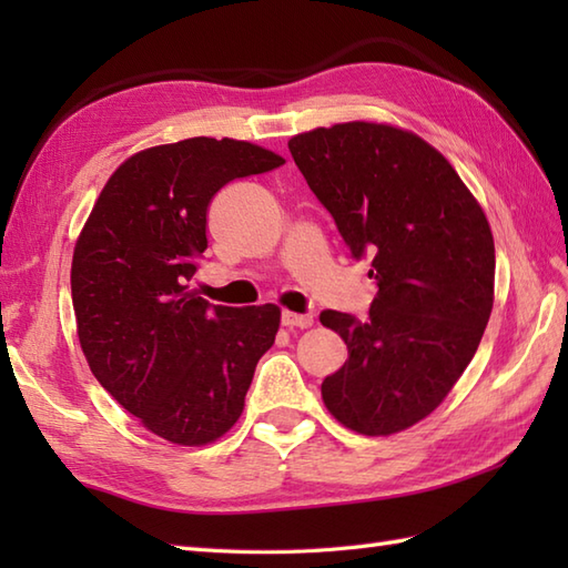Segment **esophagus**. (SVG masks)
Masks as SVG:
<instances>
[{"instance_id":"obj_1","label":"esophagus","mask_w":568,"mask_h":568,"mask_svg":"<svg viewBox=\"0 0 568 568\" xmlns=\"http://www.w3.org/2000/svg\"><path fill=\"white\" fill-rule=\"evenodd\" d=\"M281 322H283V327H287V329H293V327H300V329H305V327H310L312 324V315H297V312H283L281 315Z\"/></svg>"}]
</instances>
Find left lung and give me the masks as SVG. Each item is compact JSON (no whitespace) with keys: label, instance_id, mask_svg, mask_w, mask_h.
Returning <instances> with one entry per match:
<instances>
[{"label":"left lung","instance_id":"left-lung-1","mask_svg":"<svg viewBox=\"0 0 568 568\" xmlns=\"http://www.w3.org/2000/svg\"><path fill=\"white\" fill-rule=\"evenodd\" d=\"M287 149L376 281L368 320L320 315L348 348L322 381L324 405L368 437L413 427L462 378L486 332L496 281L486 214L449 161L403 129L334 124Z\"/></svg>","mask_w":568,"mask_h":568}]
</instances>
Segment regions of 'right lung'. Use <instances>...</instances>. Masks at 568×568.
I'll return each mask as SVG.
<instances>
[{
	"label": "right lung",
	"instance_id": "add662e5",
	"mask_svg": "<svg viewBox=\"0 0 568 568\" xmlns=\"http://www.w3.org/2000/svg\"><path fill=\"white\" fill-rule=\"evenodd\" d=\"M285 161L234 139H185L131 155L106 180L72 253L80 346L114 400L159 437L200 446L244 409L281 310L210 305L190 291L207 207L236 178Z\"/></svg>",
	"mask_w": 568,
	"mask_h": 568
}]
</instances>
